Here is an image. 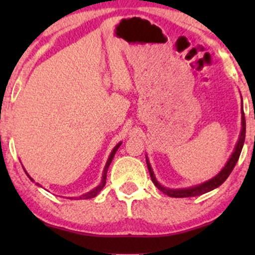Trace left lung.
Returning <instances> with one entry per match:
<instances>
[{
	"label": "left lung",
	"instance_id": "8db88e82",
	"mask_svg": "<svg viewBox=\"0 0 255 255\" xmlns=\"http://www.w3.org/2000/svg\"><path fill=\"white\" fill-rule=\"evenodd\" d=\"M242 113V120H241V124H242V128H241V133H240V137H239V141L238 144L235 146V150H234L233 154L229 158V160L227 162V164L221 171L216 175L215 177H212L211 180L206 181V182L198 184V186L194 187H189V188H181V189H171V188H166V187L162 186L154 177L153 171H152V168L148 163V159L146 158V163H147V168L148 171H150L151 175V180L152 182L154 183V186L157 187L159 191H162L164 194L169 195L171 198H189V197H197V195H201L205 194V193L212 191V189L217 188V187L221 186L222 183L227 180L228 176L230 175V172L233 171V169L235 168L236 163H238L240 154H241L242 147H244V142H245V136H246V119H245V113L244 109L241 110Z\"/></svg>",
	"mask_w": 255,
	"mask_h": 255
}]
</instances>
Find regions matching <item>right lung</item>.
<instances>
[{
  "label": "right lung",
  "mask_w": 255,
  "mask_h": 255,
  "mask_svg": "<svg viewBox=\"0 0 255 255\" xmlns=\"http://www.w3.org/2000/svg\"><path fill=\"white\" fill-rule=\"evenodd\" d=\"M121 144H122V142H119V144L116 145L115 147H114V150L111 151V153H110V156H109V159H108L107 164H105V168H104V171H103V177H102V181H101V183H99L98 186L96 187L95 189H92V191H91V192L86 193V194H84V195H81V197H79V199H91V198H95L96 195H97L98 193L101 192L102 189H103V187L105 186V182H107V171H108V169H109V165H110L111 160H113L114 156H115L116 151L119 150V147H120V146H121ZM26 175H27L28 178H30L31 181H33V180H32V178H31L30 175L27 174V172H26ZM37 184H38V183H37ZM38 186H39V184H38ZM72 199H73V198H72Z\"/></svg>",
  "instance_id": "obj_1"
}]
</instances>
